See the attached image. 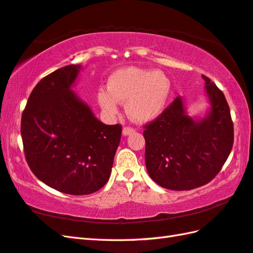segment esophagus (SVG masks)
<instances>
[{"mask_svg":"<svg viewBox=\"0 0 253 253\" xmlns=\"http://www.w3.org/2000/svg\"><path fill=\"white\" fill-rule=\"evenodd\" d=\"M132 132H135V128H132L130 126H126V127L123 128V135L128 136V135H130V133H132Z\"/></svg>","mask_w":253,"mask_h":253,"instance_id":"1","label":"esophagus"}]
</instances>
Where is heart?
Segmentation results:
<instances>
[{
	"label": "heart",
	"mask_w": 253,
	"mask_h": 253,
	"mask_svg": "<svg viewBox=\"0 0 253 253\" xmlns=\"http://www.w3.org/2000/svg\"><path fill=\"white\" fill-rule=\"evenodd\" d=\"M170 87V80L163 72L126 67L111 75L107 89L98 91V101L110 115L118 113V101L126 102L128 115L133 121L146 123L162 113Z\"/></svg>",
	"instance_id": "heart-1"
}]
</instances>
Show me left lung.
<instances>
[{"mask_svg": "<svg viewBox=\"0 0 253 253\" xmlns=\"http://www.w3.org/2000/svg\"><path fill=\"white\" fill-rule=\"evenodd\" d=\"M206 82L211 111L195 122L176 98L143 126L146 166L150 177L170 190H191L207 185L226 162L234 143V124L225 95L211 79Z\"/></svg>", "mask_w": 253, "mask_h": 253, "instance_id": "8db88e82", "label": "left lung"}]
</instances>
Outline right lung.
<instances>
[{
	"label": "right lung",
	"instance_id": "add662e5",
	"mask_svg": "<svg viewBox=\"0 0 253 253\" xmlns=\"http://www.w3.org/2000/svg\"><path fill=\"white\" fill-rule=\"evenodd\" d=\"M80 66L47 75L31 91L20 132L32 173L53 189L90 195L110 178L122 125H105L71 91Z\"/></svg>",
	"mask_w": 253,
	"mask_h": 253
}]
</instances>
